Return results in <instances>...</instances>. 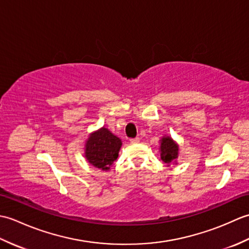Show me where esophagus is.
<instances>
[{"mask_svg": "<svg viewBox=\"0 0 249 249\" xmlns=\"http://www.w3.org/2000/svg\"><path fill=\"white\" fill-rule=\"evenodd\" d=\"M139 141H140L139 138H133V139H130V143L136 144V143H139Z\"/></svg>", "mask_w": 249, "mask_h": 249, "instance_id": "esophagus-1", "label": "esophagus"}]
</instances>
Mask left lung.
I'll return each instance as SVG.
<instances>
[{
  "instance_id": "8db88e82",
  "label": "left lung",
  "mask_w": 249,
  "mask_h": 249,
  "mask_svg": "<svg viewBox=\"0 0 249 249\" xmlns=\"http://www.w3.org/2000/svg\"><path fill=\"white\" fill-rule=\"evenodd\" d=\"M160 153L161 160L166 163V166L169 167L171 163H178V151L179 146L174 141L170 136H163L160 140Z\"/></svg>"
}]
</instances>
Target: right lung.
<instances>
[{
    "mask_svg": "<svg viewBox=\"0 0 249 249\" xmlns=\"http://www.w3.org/2000/svg\"><path fill=\"white\" fill-rule=\"evenodd\" d=\"M122 140L105 126L92 131L84 144V157L89 165L109 171L119 156Z\"/></svg>",
    "mask_w": 249,
    "mask_h": 249,
    "instance_id": "1",
    "label": "right lung"
}]
</instances>
